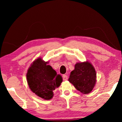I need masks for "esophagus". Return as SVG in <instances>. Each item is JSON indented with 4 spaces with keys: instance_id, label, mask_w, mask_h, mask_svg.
<instances>
[{
    "instance_id": "1",
    "label": "esophagus",
    "mask_w": 122,
    "mask_h": 122,
    "mask_svg": "<svg viewBox=\"0 0 122 122\" xmlns=\"http://www.w3.org/2000/svg\"><path fill=\"white\" fill-rule=\"evenodd\" d=\"M63 81H66V80L68 79V76H66V75H65V74L63 75Z\"/></svg>"
}]
</instances>
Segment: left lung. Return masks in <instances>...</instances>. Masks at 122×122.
<instances>
[{"mask_svg": "<svg viewBox=\"0 0 122 122\" xmlns=\"http://www.w3.org/2000/svg\"><path fill=\"white\" fill-rule=\"evenodd\" d=\"M96 71L89 61L76 63L68 81L83 94L91 93L96 83Z\"/></svg>", "mask_w": 122, "mask_h": 122, "instance_id": "8db88e82", "label": "left lung"}]
</instances>
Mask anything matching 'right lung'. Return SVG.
I'll return each mask as SVG.
<instances>
[{"instance_id": "1", "label": "right lung", "mask_w": 122, "mask_h": 122, "mask_svg": "<svg viewBox=\"0 0 122 122\" xmlns=\"http://www.w3.org/2000/svg\"><path fill=\"white\" fill-rule=\"evenodd\" d=\"M41 58H38L32 63L26 73L29 87L36 96L43 99H51L53 91L60 86L63 79L60 74L48 65Z\"/></svg>"}]
</instances>
